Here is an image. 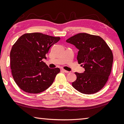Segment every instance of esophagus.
I'll return each mask as SVG.
<instances>
[{
	"instance_id": "34e87169",
	"label": "esophagus",
	"mask_w": 124,
	"mask_h": 124,
	"mask_svg": "<svg viewBox=\"0 0 124 124\" xmlns=\"http://www.w3.org/2000/svg\"><path fill=\"white\" fill-rule=\"evenodd\" d=\"M61 70L62 71V72H65V73H68V72H69V71H67V70H65V69H61Z\"/></svg>"
}]
</instances>
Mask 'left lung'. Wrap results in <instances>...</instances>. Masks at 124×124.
Returning <instances> with one entry per match:
<instances>
[{
    "label": "left lung",
    "mask_w": 124,
    "mask_h": 124,
    "mask_svg": "<svg viewBox=\"0 0 124 124\" xmlns=\"http://www.w3.org/2000/svg\"><path fill=\"white\" fill-rule=\"evenodd\" d=\"M66 42L78 50L77 60L85 69L83 73L75 72L77 80L73 87L85 94L99 91L107 82L113 62V53L104 40L98 36L80 33Z\"/></svg>",
    "instance_id": "1"
}]
</instances>
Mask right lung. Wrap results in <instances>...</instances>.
<instances>
[{
    "label": "right lung",
    "mask_w": 124,
    "mask_h": 124,
    "mask_svg": "<svg viewBox=\"0 0 124 124\" xmlns=\"http://www.w3.org/2000/svg\"><path fill=\"white\" fill-rule=\"evenodd\" d=\"M60 37L40 32L25 33L14 44L10 52V67L14 81L22 90L38 93L47 89L59 72L42 61Z\"/></svg>",
    "instance_id": "obj_1"
}]
</instances>
